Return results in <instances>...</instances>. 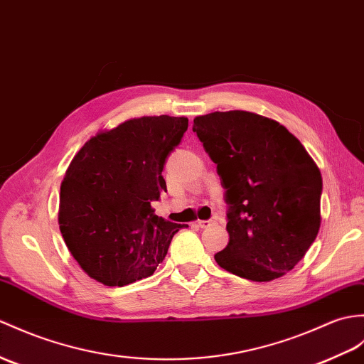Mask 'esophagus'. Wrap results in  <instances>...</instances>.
Masks as SVG:
<instances>
[{
	"mask_svg": "<svg viewBox=\"0 0 364 364\" xmlns=\"http://www.w3.org/2000/svg\"><path fill=\"white\" fill-rule=\"evenodd\" d=\"M210 223H213V220H198V222H197V225H198L200 228H206V226H209Z\"/></svg>",
	"mask_w": 364,
	"mask_h": 364,
	"instance_id": "34e87169",
	"label": "esophagus"
}]
</instances>
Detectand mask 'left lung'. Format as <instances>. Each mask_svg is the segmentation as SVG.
Instances as JSON below:
<instances>
[{
  "label": "left lung",
  "instance_id": "1",
  "mask_svg": "<svg viewBox=\"0 0 364 364\" xmlns=\"http://www.w3.org/2000/svg\"><path fill=\"white\" fill-rule=\"evenodd\" d=\"M193 132L228 205L230 242L217 264L256 282L289 273L319 231L323 178L314 159L284 125L240 109L198 116Z\"/></svg>",
  "mask_w": 364,
  "mask_h": 364
}]
</instances>
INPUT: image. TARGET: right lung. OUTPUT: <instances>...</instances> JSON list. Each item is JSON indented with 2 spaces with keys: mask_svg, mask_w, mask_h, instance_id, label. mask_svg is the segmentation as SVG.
Listing matches in <instances>:
<instances>
[{
  "mask_svg": "<svg viewBox=\"0 0 364 364\" xmlns=\"http://www.w3.org/2000/svg\"><path fill=\"white\" fill-rule=\"evenodd\" d=\"M188 130L186 117L144 116L99 133L68 167L58 225L83 272L107 287L155 273L181 228L164 220L151 201L167 192V156Z\"/></svg>",
  "mask_w": 364,
  "mask_h": 364,
  "instance_id": "obj_1",
  "label": "right lung"
}]
</instances>
